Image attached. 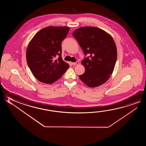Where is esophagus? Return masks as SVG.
<instances>
[{
    "label": "esophagus",
    "instance_id": "1",
    "mask_svg": "<svg viewBox=\"0 0 146 146\" xmlns=\"http://www.w3.org/2000/svg\"><path fill=\"white\" fill-rule=\"evenodd\" d=\"M72 64L73 65H78V64H79V62L78 61H77L76 62H72Z\"/></svg>",
    "mask_w": 146,
    "mask_h": 146
}]
</instances>
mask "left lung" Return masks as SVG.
Listing matches in <instances>:
<instances>
[{
  "label": "left lung",
  "mask_w": 146,
  "mask_h": 146,
  "mask_svg": "<svg viewBox=\"0 0 146 146\" xmlns=\"http://www.w3.org/2000/svg\"><path fill=\"white\" fill-rule=\"evenodd\" d=\"M84 55L85 72L79 77L88 86H99L112 74L117 58L115 41L110 34L96 27H81L73 33Z\"/></svg>",
  "instance_id": "8db88e82"
}]
</instances>
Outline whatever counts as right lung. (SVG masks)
<instances>
[{"instance_id": "obj_1", "label": "right lung", "mask_w": 146, "mask_h": 146, "mask_svg": "<svg viewBox=\"0 0 146 146\" xmlns=\"http://www.w3.org/2000/svg\"><path fill=\"white\" fill-rule=\"evenodd\" d=\"M69 29L67 27H45L30 41L27 50V62L38 81L52 84L62 76L69 67L62 60L61 46Z\"/></svg>"}]
</instances>
